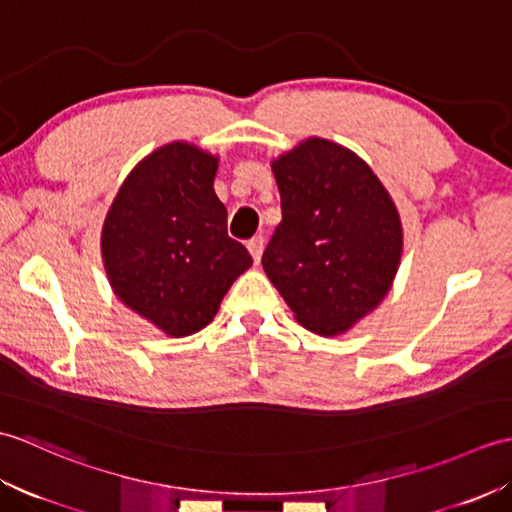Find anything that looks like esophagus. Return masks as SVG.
I'll list each match as a JSON object with an SVG mask.
<instances>
[{
    "label": "esophagus",
    "mask_w": 512,
    "mask_h": 512,
    "mask_svg": "<svg viewBox=\"0 0 512 512\" xmlns=\"http://www.w3.org/2000/svg\"><path fill=\"white\" fill-rule=\"evenodd\" d=\"M246 248H248V253H250V257H253V262H255V264L262 262V253H264V237H253V239H248Z\"/></svg>",
    "instance_id": "obj_1"
}]
</instances>
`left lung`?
<instances>
[{"instance_id":"left-lung-1","label":"left lung","mask_w":512,"mask_h":512,"mask_svg":"<svg viewBox=\"0 0 512 512\" xmlns=\"http://www.w3.org/2000/svg\"><path fill=\"white\" fill-rule=\"evenodd\" d=\"M270 167L284 217L264 250L266 275L303 328L345 334L396 279V204L361 156L328 138L301 140Z\"/></svg>"}]
</instances>
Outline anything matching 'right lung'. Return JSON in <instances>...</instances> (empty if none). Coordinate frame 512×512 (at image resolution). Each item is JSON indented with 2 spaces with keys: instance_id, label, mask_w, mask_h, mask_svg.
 Returning <instances> with one entry per match:
<instances>
[{
  "instance_id": "add662e5",
  "label": "right lung",
  "mask_w": 512,
  "mask_h": 512,
  "mask_svg": "<svg viewBox=\"0 0 512 512\" xmlns=\"http://www.w3.org/2000/svg\"><path fill=\"white\" fill-rule=\"evenodd\" d=\"M220 158L193 143L162 145L129 171L105 215L101 255L123 306L167 336L213 321L233 281L253 266L226 233L213 182Z\"/></svg>"
}]
</instances>
